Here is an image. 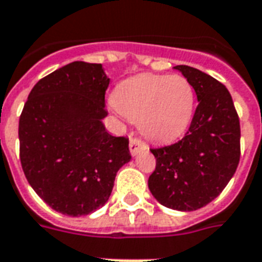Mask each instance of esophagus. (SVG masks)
<instances>
[{
    "mask_svg": "<svg viewBox=\"0 0 262 262\" xmlns=\"http://www.w3.org/2000/svg\"><path fill=\"white\" fill-rule=\"evenodd\" d=\"M145 149H147V143L145 141H142L138 137H134V138L129 139V152L133 156L138 155L141 150H145Z\"/></svg>",
    "mask_w": 262,
    "mask_h": 262,
    "instance_id": "34e87169",
    "label": "esophagus"
}]
</instances>
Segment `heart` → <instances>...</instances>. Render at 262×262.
Masks as SVG:
<instances>
[{
    "label": "heart",
    "instance_id": "1",
    "mask_svg": "<svg viewBox=\"0 0 262 262\" xmlns=\"http://www.w3.org/2000/svg\"><path fill=\"white\" fill-rule=\"evenodd\" d=\"M115 106L141 133L153 141L166 142L188 128L194 106L193 86L181 74H141L117 85Z\"/></svg>",
    "mask_w": 262,
    "mask_h": 262
}]
</instances>
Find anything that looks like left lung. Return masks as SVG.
<instances>
[{
	"instance_id": "1",
	"label": "left lung",
	"mask_w": 262,
	"mask_h": 262,
	"mask_svg": "<svg viewBox=\"0 0 262 262\" xmlns=\"http://www.w3.org/2000/svg\"><path fill=\"white\" fill-rule=\"evenodd\" d=\"M193 86L199 105L185 137L152 147L156 168L147 185L159 203L193 211L213 202L241 160V123L227 86L198 69L176 66Z\"/></svg>"
}]
</instances>
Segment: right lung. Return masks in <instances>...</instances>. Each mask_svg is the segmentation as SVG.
I'll list each match as a JSON object with an SVG mask.
<instances>
[{
  "label": "right lung",
  "mask_w": 262,
  "mask_h": 262,
  "mask_svg": "<svg viewBox=\"0 0 262 262\" xmlns=\"http://www.w3.org/2000/svg\"><path fill=\"white\" fill-rule=\"evenodd\" d=\"M109 82L101 63L73 62L41 78L21 110L23 172L35 193L64 215L101 208L131 159L128 138L110 135L102 123Z\"/></svg>",
  "instance_id": "obj_1"
}]
</instances>
